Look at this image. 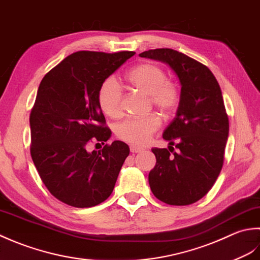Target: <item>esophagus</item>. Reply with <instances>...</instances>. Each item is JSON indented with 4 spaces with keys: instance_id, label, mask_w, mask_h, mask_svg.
Wrapping results in <instances>:
<instances>
[{
    "instance_id": "obj_1",
    "label": "esophagus",
    "mask_w": 260,
    "mask_h": 260,
    "mask_svg": "<svg viewBox=\"0 0 260 260\" xmlns=\"http://www.w3.org/2000/svg\"><path fill=\"white\" fill-rule=\"evenodd\" d=\"M142 150H144V148L141 147H137V146H130V151L131 152H141Z\"/></svg>"
}]
</instances>
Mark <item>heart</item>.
Wrapping results in <instances>:
<instances>
[{
	"label": "heart",
	"instance_id": "obj_1",
	"mask_svg": "<svg viewBox=\"0 0 260 260\" xmlns=\"http://www.w3.org/2000/svg\"><path fill=\"white\" fill-rule=\"evenodd\" d=\"M126 82L134 88L150 95L153 107L160 112L169 114L179 102V91L176 85L167 82L166 73L152 63H141L126 74ZM100 107L111 118L122 114V89L114 77L105 79L99 92ZM160 120L155 114L144 118H128L116 125V136L134 145H144L158 130Z\"/></svg>",
	"mask_w": 260,
	"mask_h": 260
}]
</instances>
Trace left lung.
Masks as SVG:
<instances>
[{
  "label": "left lung",
  "mask_w": 260,
  "mask_h": 260,
  "mask_svg": "<svg viewBox=\"0 0 260 260\" xmlns=\"http://www.w3.org/2000/svg\"><path fill=\"white\" fill-rule=\"evenodd\" d=\"M139 56L166 63L181 84L176 115L162 134L168 149H151V192L169 205L195 203L213 186L223 165L229 120L220 85L208 67L179 51L151 49Z\"/></svg>",
  "instance_id": "8db88e82"
}]
</instances>
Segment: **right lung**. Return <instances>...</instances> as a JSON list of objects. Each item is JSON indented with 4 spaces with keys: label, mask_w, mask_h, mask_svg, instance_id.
Returning a JSON list of instances; mask_svg holds the SVG:
<instances>
[{
    "label": "right lung",
    "mask_w": 260,
    "mask_h": 260,
    "mask_svg": "<svg viewBox=\"0 0 260 260\" xmlns=\"http://www.w3.org/2000/svg\"><path fill=\"white\" fill-rule=\"evenodd\" d=\"M134 51L105 54L77 51L47 73L30 114L31 157L42 182L61 202L91 208L113 192L129 146L115 140L102 150H87L91 140L104 142L100 87Z\"/></svg>",
    "instance_id": "add662e5"
}]
</instances>
